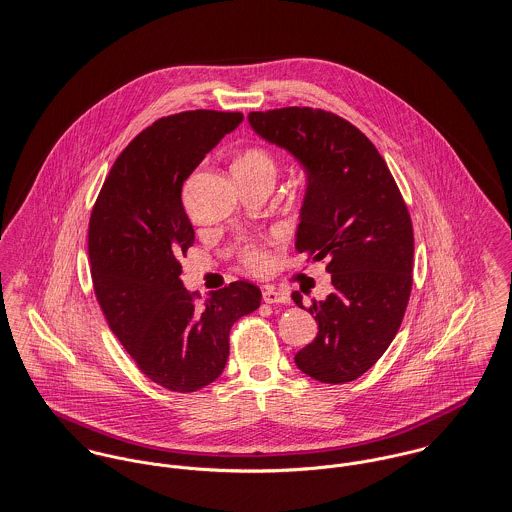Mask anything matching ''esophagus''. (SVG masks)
<instances>
[{"label": "esophagus", "mask_w": 512, "mask_h": 512, "mask_svg": "<svg viewBox=\"0 0 512 512\" xmlns=\"http://www.w3.org/2000/svg\"><path fill=\"white\" fill-rule=\"evenodd\" d=\"M263 301H265L267 305H287V303H291V299H289L287 293L275 291L273 287H267V289L263 291Z\"/></svg>", "instance_id": "1"}]
</instances>
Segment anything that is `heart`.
<instances>
[{"label":"heart","instance_id":"obj_1","mask_svg":"<svg viewBox=\"0 0 512 512\" xmlns=\"http://www.w3.org/2000/svg\"><path fill=\"white\" fill-rule=\"evenodd\" d=\"M233 170H243V172H251V174H267L273 176L277 174V164L275 158L263 150V148H249L245 150L233 164ZM241 263L253 271V273H263L269 269L271 257H269V249L261 243H249L241 249L239 253Z\"/></svg>","mask_w":512,"mask_h":512}]
</instances>
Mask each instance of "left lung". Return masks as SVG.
<instances>
[{
	"instance_id": "8db88e82",
	"label": "left lung",
	"mask_w": 512,
	"mask_h": 512,
	"mask_svg": "<svg viewBox=\"0 0 512 512\" xmlns=\"http://www.w3.org/2000/svg\"><path fill=\"white\" fill-rule=\"evenodd\" d=\"M251 128L307 170L295 249L326 261L334 291L307 308L318 332L297 366L318 382L368 372L396 338L413 283L408 205L376 146L334 112L285 106L249 112ZM293 301L303 307L299 291Z\"/></svg>"
}]
</instances>
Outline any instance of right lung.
<instances>
[{
	"mask_svg": "<svg viewBox=\"0 0 512 512\" xmlns=\"http://www.w3.org/2000/svg\"><path fill=\"white\" fill-rule=\"evenodd\" d=\"M241 120L219 110L158 118L116 158L91 211L89 259L104 318L138 370L170 392L217 380L231 326L261 305L249 281L229 283L202 307L180 281V257L196 241L182 186Z\"/></svg>",
	"mask_w": 512,
	"mask_h": 512,
	"instance_id": "add662e5",
	"label": "right lung"
}]
</instances>
